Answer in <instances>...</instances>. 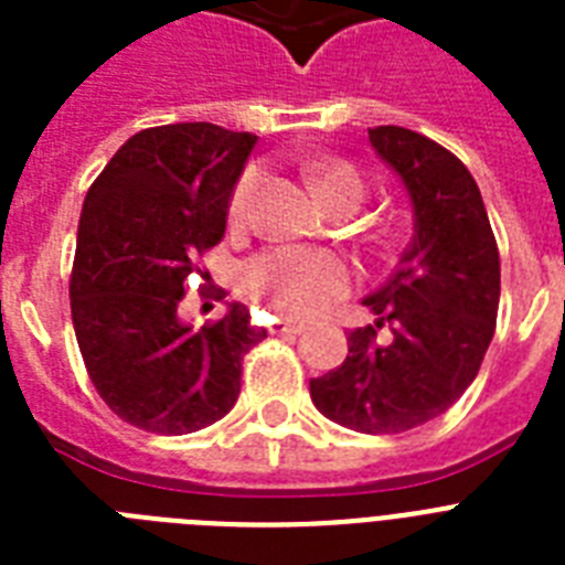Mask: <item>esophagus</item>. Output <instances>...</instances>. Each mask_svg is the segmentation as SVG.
<instances>
[{"label": "esophagus", "mask_w": 565, "mask_h": 565, "mask_svg": "<svg viewBox=\"0 0 565 565\" xmlns=\"http://www.w3.org/2000/svg\"><path fill=\"white\" fill-rule=\"evenodd\" d=\"M305 322H296V319H278L273 326V334H301Z\"/></svg>", "instance_id": "obj_1"}]
</instances>
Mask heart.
<instances>
[{"label":"heart","instance_id":"heart-1","mask_svg":"<svg viewBox=\"0 0 565 565\" xmlns=\"http://www.w3.org/2000/svg\"><path fill=\"white\" fill-rule=\"evenodd\" d=\"M310 179L328 202L340 207L358 204L366 199L370 184L354 163L345 161H317L308 167ZM257 184H260V167H248L237 179L228 199V222L243 225L252 216ZM349 287V269L331 252L305 246H278L257 255L246 266V290L252 299L266 305L281 317H313L326 310L337 296H343Z\"/></svg>","mask_w":565,"mask_h":565}]
</instances>
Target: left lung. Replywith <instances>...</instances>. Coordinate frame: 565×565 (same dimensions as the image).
I'll use <instances>...</instances> for the list:
<instances>
[{
    "instance_id": "1",
    "label": "left lung",
    "mask_w": 565,
    "mask_h": 565,
    "mask_svg": "<svg viewBox=\"0 0 565 565\" xmlns=\"http://www.w3.org/2000/svg\"><path fill=\"white\" fill-rule=\"evenodd\" d=\"M370 143L413 202V239L390 281L366 296L375 326L354 328L337 370L310 381L317 411L361 434H402L437 419L472 384L495 334L501 260L481 190L463 161L402 126ZM394 334L386 344L376 331Z\"/></svg>"
}]
</instances>
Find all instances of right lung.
I'll list each match as a JSON object with an SVG mask.
<instances>
[{"instance_id":"1","label":"right lung","mask_w":565,"mask_h":565,"mask_svg":"<svg viewBox=\"0 0 565 565\" xmlns=\"http://www.w3.org/2000/svg\"><path fill=\"white\" fill-rule=\"evenodd\" d=\"M255 140L213 122L146 128L87 190L70 275L75 340L102 402L135 428L179 437L222 419L243 354L266 337L243 305L202 328L179 319Z\"/></svg>"}]
</instances>
